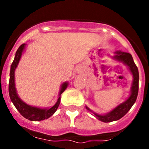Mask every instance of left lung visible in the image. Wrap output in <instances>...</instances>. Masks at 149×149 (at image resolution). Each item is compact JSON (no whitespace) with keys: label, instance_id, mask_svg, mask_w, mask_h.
I'll return each mask as SVG.
<instances>
[{"label":"left lung","instance_id":"left-lung-1","mask_svg":"<svg viewBox=\"0 0 149 149\" xmlns=\"http://www.w3.org/2000/svg\"><path fill=\"white\" fill-rule=\"evenodd\" d=\"M119 61H121L123 63L129 67L131 72L133 74L134 80H133V84L132 87V94L129 97V98L125 102L122 103L120 105H118L116 108H114L110 113H107L106 115H99L97 113H93V114L103 122H111L114 120H118L119 119L124 117L126 113L129 111V110L132 108L134 102L136 101L138 93H139V70L137 65H135L132 56L130 53L127 52H116V56L113 57ZM88 111H91L88 107H86Z\"/></svg>","mask_w":149,"mask_h":149}]
</instances>
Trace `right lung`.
<instances>
[{"label":"right lung","mask_w":149,"mask_h":149,"mask_svg":"<svg viewBox=\"0 0 149 149\" xmlns=\"http://www.w3.org/2000/svg\"><path fill=\"white\" fill-rule=\"evenodd\" d=\"M24 45H25V44H22V45H20V47L16 52L15 59L13 61L11 66H10V80H9V96H10V100L12 101L15 107L17 108V111H19V113L24 118L30 120H34V121L45 120V119H47L49 117H51L56 112L58 105L60 104L61 97H59L56 104L49 109H40L38 108V107H31L24 103L18 97L15 85V70L17 67L18 63H19L22 52L24 49ZM67 83H64L63 84L59 95H61L63 91H65V88L67 87Z\"/></svg>","instance_id":"right-lung-1"}]
</instances>
